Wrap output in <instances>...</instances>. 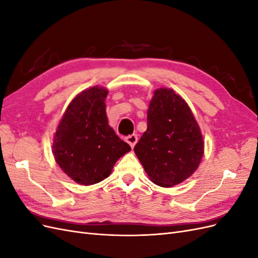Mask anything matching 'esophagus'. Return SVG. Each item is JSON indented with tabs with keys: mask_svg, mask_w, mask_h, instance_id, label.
<instances>
[{
	"mask_svg": "<svg viewBox=\"0 0 258 258\" xmlns=\"http://www.w3.org/2000/svg\"><path fill=\"white\" fill-rule=\"evenodd\" d=\"M126 141H127V143H128L132 148H134L135 145H136L137 142H138V136H137V135H131V136H129V137L126 138Z\"/></svg>",
	"mask_w": 258,
	"mask_h": 258,
	"instance_id": "1",
	"label": "esophagus"
}]
</instances>
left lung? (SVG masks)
Masks as SVG:
<instances>
[{"label": "left lung", "mask_w": 258, "mask_h": 258, "mask_svg": "<svg viewBox=\"0 0 258 258\" xmlns=\"http://www.w3.org/2000/svg\"><path fill=\"white\" fill-rule=\"evenodd\" d=\"M135 153L148 178L173 187L191 176L205 154L199 124L186 101L171 88H158L147 110V130Z\"/></svg>", "instance_id": "obj_1"}]
</instances>
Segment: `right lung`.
I'll return each mask as SVG.
<instances>
[{"instance_id": "add662e5", "label": "right lung", "mask_w": 258, "mask_h": 258, "mask_svg": "<svg viewBox=\"0 0 258 258\" xmlns=\"http://www.w3.org/2000/svg\"><path fill=\"white\" fill-rule=\"evenodd\" d=\"M107 88L93 86L70 104L53 135L52 154L61 170L77 184L89 186L110 176L116 161L131 147L108 124Z\"/></svg>"}]
</instances>
